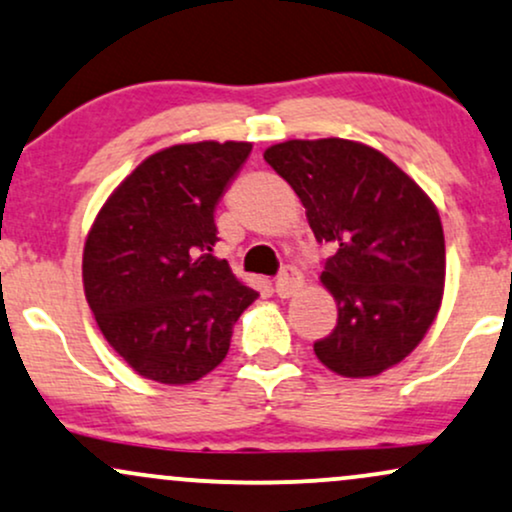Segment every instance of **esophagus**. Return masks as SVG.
I'll return each instance as SVG.
<instances>
[{
	"instance_id": "obj_1",
	"label": "esophagus",
	"mask_w": 512,
	"mask_h": 512,
	"mask_svg": "<svg viewBox=\"0 0 512 512\" xmlns=\"http://www.w3.org/2000/svg\"><path fill=\"white\" fill-rule=\"evenodd\" d=\"M302 285H304L302 273H299V270L294 266H285L280 270L278 278H275V292H278V297H282V299L297 294V290Z\"/></svg>"
}]
</instances>
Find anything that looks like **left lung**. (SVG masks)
Listing matches in <instances>:
<instances>
[{
	"instance_id": "left-lung-1",
	"label": "left lung",
	"mask_w": 512,
	"mask_h": 512,
	"mask_svg": "<svg viewBox=\"0 0 512 512\" xmlns=\"http://www.w3.org/2000/svg\"><path fill=\"white\" fill-rule=\"evenodd\" d=\"M263 158L302 198L321 280L338 302L316 357L340 376H376L422 342L446 282V242L434 203L378 150L345 138L285 141Z\"/></svg>"
}]
</instances>
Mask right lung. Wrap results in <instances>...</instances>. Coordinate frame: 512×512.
<instances>
[{"mask_svg":"<svg viewBox=\"0 0 512 512\" xmlns=\"http://www.w3.org/2000/svg\"><path fill=\"white\" fill-rule=\"evenodd\" d=\"M251 143H186L143 160L90 227L83 287L112 350L141 376L198 381L230 350L258 297L213 256L215 208Z\"/></svg>","mask_w":512,"mask_h":512,"instance_id":"add662e5","label":"right lung"}]
</instances>
